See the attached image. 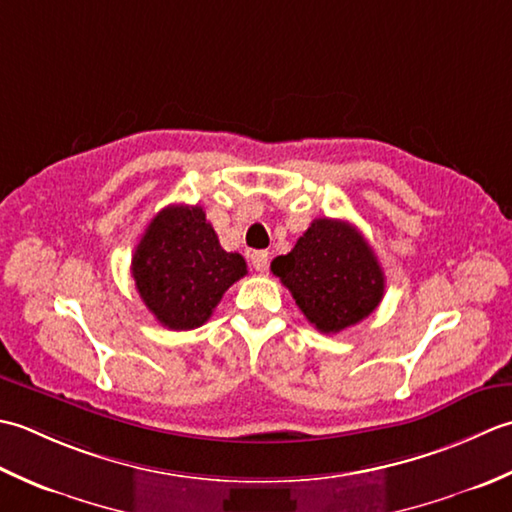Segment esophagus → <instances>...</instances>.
I'll return each mask as SVG.
<instances>
[{
  "label": "esophagus",
  "mask_w": 512,
  "mask_h": 512,
  "mask_svg": "<svg viewBox=\"0 0 512 512\" xmlns=\"http://www.w3.org/2000/svg\"><path fill=\"white\" fill-rule=\"evenodd\" d=\"M252 265H254L256 271L263 274V271H267V265H269V254L267 252H254L252 254Z\"/></svg>",
  "instance_id": "esophagus-1"
}]
</instances>
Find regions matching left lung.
<instances>
[{
	"instance_id": "8db88e82",
	"label": "left lung",
	"mask_w": 512,
	"mask_h": 512,
	"mask_svg": "<svg viewBox=\"0 0 512 512\" xmlns=\"http://www.w3.org/2000/svg\"><path fill=\"white\" fill-rule=\"evenodd\" d=\"M305 318L338 333L373 314L384 296V271L356 227L316 218L289 254L271 260Z\"/></svg>"
}]
</instances>
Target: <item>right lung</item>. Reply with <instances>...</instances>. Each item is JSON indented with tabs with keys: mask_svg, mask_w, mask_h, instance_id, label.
<instances>
[{
	"mask_svg": "<svg viewBox=\"0 0 512 512\" xmlns=\"http://www.w3.org/2000/svg\"><path fill=\"white\" fill-rule=\"evenodd\" d=\"M245 274V258L225 252L198 205L161 210L132 256L141 300L172 331L196 329L210 320L225 291Z\"/></svg>",
	"mask_w": 512,
	"mask_h": 512,
	"instance_id": "add662e5",
	"label": "right lung"
}]
</instances>
